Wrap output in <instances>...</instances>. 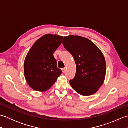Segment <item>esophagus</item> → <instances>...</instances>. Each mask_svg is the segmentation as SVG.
<instances>
[{
  "mask_svg": "<svg viewBox=\"0 0 128 128\" xmlns=\"http://www.w3.org/2000/svg\"><path fill=\"white\" fill-rule=\"evenodd\" d=\"M62 72L64 73L65 72H66V68H62Z\"/></svg>",
  "mask_w": 128,
  "mask_h": 128,
  "instance_id": "obj_1",
  "label": "esophagus"
}]
</instances>
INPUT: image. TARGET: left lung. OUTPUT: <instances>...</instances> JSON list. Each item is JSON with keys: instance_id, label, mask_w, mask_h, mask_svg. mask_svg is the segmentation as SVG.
Returning <instances> with one entry per match:
<instances>
[{"instance_id": "8db88e82", "label": "left lung", "mask_w": 128, "mask_h": 128, "mask_svg": "<svg viewBox=\"0 0 128 128\" xmlns=\"http://www.w3.org/2000/svg\"><path fill=\"white\" fill-rule=\"evenodd\" d=\"M62 44L72 54L76 66L75 78L70 81L72 88L82 96L94 94L106 77V64L102 52L90 40L78 36L64 37Z\"/></svg>"}]
</instances>
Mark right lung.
I'll list each match as a JSON object with an SVG mask.
<instances>
[{
	"instance_id": "right-lung-1",
	"label": "right lung",
	"mask_w": 128,
	"mask_h": 128,
	"mask_svg": "<svg viewBox=\"0 0 128 128\" xmlns=\"http://www.w3.org/2000/svg\"><path fill=\"white\" fill-rule=\"evenodd\" d=\"M62 36L47 34L30 50L24 62V74L30 88L44 92L50 89L62 73L53 54L62 44Z\"/></svg>"
}]
</instances>
